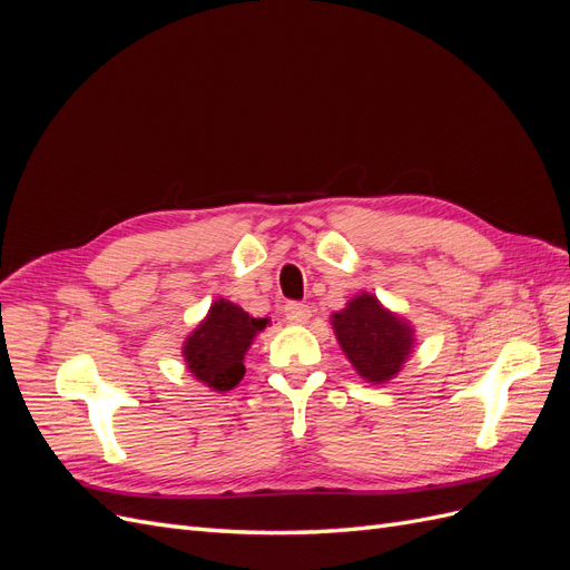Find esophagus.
<instances>
[{"label":"esophagus","mask_w":570,"mask_h":570,"mask_svg":"<svg viewBox=\"0 0 570 570\" xmlns=\"http://www.w3.org/2000/svg\"><path fill=\"white\" fill-rule=\"evenodd\" d=\"M285 318H287L289 323L302 325V323H306L308 318H312V308H308V306L302 304V302H287V304H285Z\"/></svg>","instance_id":"1"}]
</instances>
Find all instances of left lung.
<instances>
[{
	"label": "left lung",
	"mask_w": 570,
	"mask_h": 570,
	"mask_svg": "<svg viewBox=\"0 0 570 570\" xmlns=\"http://www.w3.org/2000/svg\"><path fill=\"white\" fill-rule=\"evenodd\" d=\"M333 327L352 366L371 383H385L400 373L413 344L411 327L385 312L373 295L354 297L333 316Z\"/></svg>",
	"instance_id": "obj_1"
}]
</instances>
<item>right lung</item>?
<instances>
[{
	"mask_svg": "<svg viewBox=\"0 0 570 570\" xmlns=\"http://www.w3.org/2000/svg\"><path fill=\"white\" fill-rule=\"evenodd\" d=\"M266 323V318H252L233 302L218 299L206 321L185 342L187 368L197 375V381L218 392L233 390L245 375V352Z\"/></svg>",
	"mask_w": 570,
	"mask_h": 570,
	"instance_id": "1",
	"label": "right lung"
}]
</instances>
